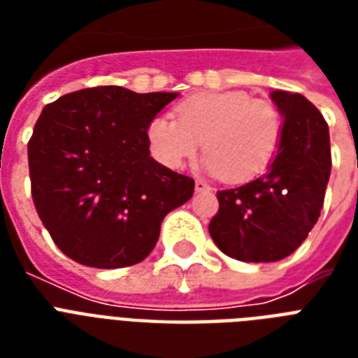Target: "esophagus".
Listing matches in <instances>:
<instances>
[{
  "label": "esophagus",
  "mask_w": 358,
  "mask_h": 358,
  "mask_svg": "<svg viewBox=\"0 0 358 358\" xmlns=\"http://www.w3.org/2000/svg\"><path fill=\"white\" fill-rule=\"evenodd\" d=\"M195 191L201 193V191H210V185L204 182V180H195Z\"/></svg>",
  "instance_id": "34e87169"
}]
</instances>
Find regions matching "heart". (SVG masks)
Listing matches in <instances>:
<instances>
[{"mask_svg": "<svg viewBox=\"0 0 358 358\" xmlns=\"http://www.w3.org/2000/svg\"><path fill=\"white\" fill-rule=\"evenodd\" d=\"M176 115H157L146 126L154 156L169 169L182 167L204 141V167L227 182H245L266 171L282 139L278 109L245 91L196 92Z\"/></svg>", "mask_w": 358, "mask_h": 358, "instance_id": "heart-1", "label": "heart"}]
</instances>
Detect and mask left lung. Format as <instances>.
I'll return each instance as SVG.
<instances>
[{"label":"left lung","mask_w":358,"mask_h":358,"mask_svg":"<svg viewBox=\"0 0 358 358\" xmlns=\"http://www.w3.org/2000/svg\"><path fill=\"white\" fill-rule=\"evenodd\" d=\"M282 139L260 178L217 191L210 236L241 262H277L306 239L323 208L331 174V141L323 115L299 92L275 91Z\"/></svg>","instance_id":"1"}]
</instances>
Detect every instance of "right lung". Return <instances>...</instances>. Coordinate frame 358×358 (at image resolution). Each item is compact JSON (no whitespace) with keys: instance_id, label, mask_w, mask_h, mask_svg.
<instances>
[{"instance_id":"right-lung-1","label":"right lung","mask_w":358,"mask_h":358,"mask_svg":"<svg viewBox=\"0 0 358 358\" xmlns=\"http://www.w3.org/2000/svg\"><path fill=\"white\" fill-rule=\"evenodd\" d=\"M176 96L103 85L42 109L27 143L31 195L69 258L98 269L139 264L163 217L193 196L195 180L148 150L146 126Z\"/></svg>"}]
</instances>
